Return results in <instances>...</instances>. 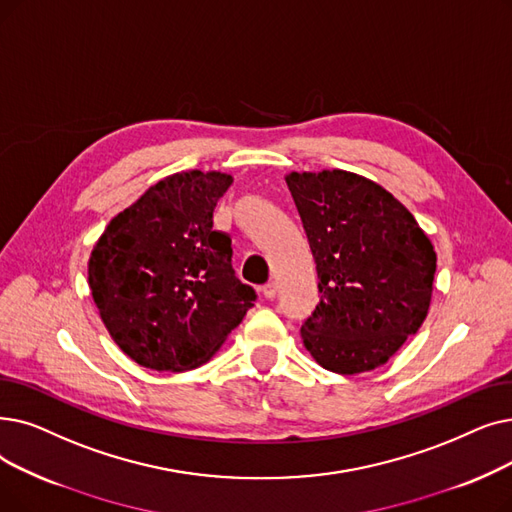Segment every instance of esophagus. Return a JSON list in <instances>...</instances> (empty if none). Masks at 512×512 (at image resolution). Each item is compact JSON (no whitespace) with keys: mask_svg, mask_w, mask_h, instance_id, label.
I'll return each mask as SVG.
<instances>
[{"mask_svg":"<svg viewBox=\"0 0 512 512\" xmlns=\"http://www.w3.org/2000/svg\"><path fill=\"white\" fill-rule=\"evenodd\" d=\"M261 293H263L265 299H274L278 295V284L276 282H268V284L261 288Z\"/></svg>","mask_w":512,"mask_h":512,"instance_id":"esophagus-1","label":"esophagus"}]
</instances>
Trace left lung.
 <instances>
[{"label": "left lung", "instance_id": "obj_1", "mask_svg": "<svg viewBox=\"0 0 512 512\" xmlns=\"http://www.w3.org/2000/svg\"><path fill=\"white\" fill-rule=\"evenodd\" d=\"M320 303L301 326L314 360L337 374L383 366L425 322L437 255L414 215L349 171L286 175Z\"/></svg>", "mask_w": 512, "mask_h": 512}]
</instances>
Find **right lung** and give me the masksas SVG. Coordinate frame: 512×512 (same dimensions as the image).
Masks as SVG:
<instances>
[{"label":"right lung","mask_w":512,"mask_h":512,"mask_svg":"<svg viewBox=\"0 0 512 512\" xmlns=\"http://www.w3.org/2000/svg\"><path fill=\"white\" fill-rule=\"evenodd\" d=\"M230 184L215 171L169 175L110 219L92 251L87 274L102 322L144 368L205 364L255 305V288L232 268V238L213 230Z\"/></svg>","instance_id":"obj_1"}]
</instances>
